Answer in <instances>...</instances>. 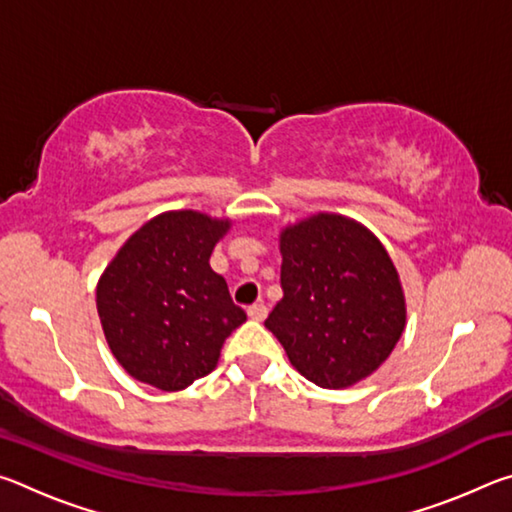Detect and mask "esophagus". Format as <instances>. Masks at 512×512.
Segmentation results:
<instances>
[{"instance_id":"34e87169","label":"esophagus","mask_w":512,"mask_h":512,"mask_svg":"<svg viewBox=\"0 0 512 512\" xmlns=\"http://www.w3.org/2000/svg\"><path fill=\"white\" fill-rule=\"evenodd\" d=\"M266 314H268V309H266V305H262V302H257V305L248 307V316L253 320H264Z\"/></svg>"}]
</instances>
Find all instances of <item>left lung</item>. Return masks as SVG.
Segmentation results:
<instances>
[{"label":"left lung","instance_id":"obj_1","mask_svg":"<svg viewBox=\"0 0 512 512\" xmlns=\"http://www.w3.org/2000/svg\"><path fill=\"white\" fill-rule=\"evenodd\" d=\"M284 296L266 327L302 377L348 388L391 357L406 325L400 275L361 223L320 212L280 232Z\"/></svg>","mask_w":512,"mask_h":512}]
</instances>
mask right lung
<instances>
[{"mask_svg": "<svg viewBox=\"0 0 512 512\" xmlns=\"http://www.w3.org/2000/svg\"><path fill=\"white\" fill-rule=\"evenodd\" d=\"M230 230L203 212H162L128 237L97 284V311L115 359L160 391H183L216 368L246 311L212 271Z\"/></svg>", "mask_w": 512, "mask_h": 512, "instance_id": "obj_1", "label": "right lung"}]
</instances>
